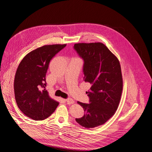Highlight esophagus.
Wrapping results in <instances>:
<instances>
[{
	"instance_id": "esophagus-1",
	"label": "esophagus",
	"mask_w": 152,
	"mask_h": 152,
	"mask_svg": "<svg viewBox=\"0 0 152 152\" xmlns=\"http://www.w3.org/2000/svg\"><path fill=\"white\" fill-rule=\"evenodd\" d=\"M64 101L67 103V104H72L73 103H74V100L71 99H68L66 100H64Z\"/></svg>"
}]
</instances>
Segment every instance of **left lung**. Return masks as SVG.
Masks as SVG:
<instances>
[{
    "label": "left lung",
    "instance_id": "left-lung-1",
    "mask_svg": "<svg viewBox=\"0 0 152 152\" xmlns=\"http://www.w3.org/2000/svg\"><path fill=\"white\" fill-rule=\"evenodd\" d=\"M75 50L84 61V80L91 84L86 91L90 104L77 102L85 114L76 119L86 128L104 124L115 114L122 91V76L119 61L102 43H80Z\"/></svg>",
    "mask_w": 152,
    "mask_h": 152
}]
</instances>
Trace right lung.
<instances>
[{
	"mask_svg": "<svg viewBox=\"0 0 152 152\" xmlns=\"http://www.w3.org/2000/svg\"><path fill=\"white\" fill-rule=\"evenodd\" d=\"M66 44L39 47L24 57L17 69L14 90L18 107L35 121L45 119L55 111L58 102L48 95L46 73L50 61Z\"/></svg>",
	"mask_w": 152,
	"mask_h": 152,
	"instance_id": "obj_1",
	"label": "right lung"
}]
</instances>
